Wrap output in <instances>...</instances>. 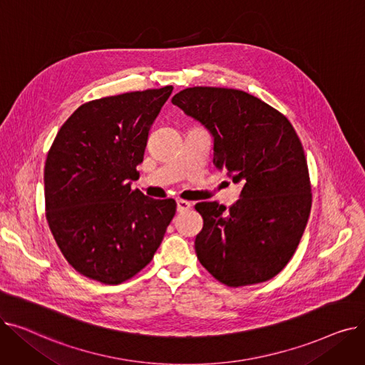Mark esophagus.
<instances>
[{"mask_svg":"<svg viewBox=\"0 0 365 365\" xmlns=\"http://www.w3.org/2000/svg\"><path fill=\"white\" fill-rule=\"evenodd\" d=\"M190 208V202L189 201H185V200H178V212L179 213H183L186 212V210Z\"/></svg>","mask_w":365,"mask_h":365,"instance_id":"esophagus-1","label":"esophagus"}]
</instances>
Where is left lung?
Returning <instances> with one entry per match:
<instances>
[{"label": "left lung", "instance_id": "8db88e82", "mask_svg": "<svg viewBox=\"0 0 365 365\" xmlns=\"http://www.w3.org/2000/svg\"><path fill=\"white\" fill-rule=\"evenodd\" d=\"M171 103L213 138V164L241 185L240 200L198 202L195 252L229 287L274 278L290 262L308 223L312 194L303 146L282 113L235 88L190 87Z\"/></svg>", "mask_w": 365, "mask_h": 365}]
</instances>
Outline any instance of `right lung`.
I'll list each match as a JSON object with an SVG mask.
<instances>
[{
  "mask_svg": "<svg viewBox=\"0 0 365 365\" xmlns=\"http://www.w3.org/2000/svg\"><path fill=\"white\" fill-rule=\"evenodd\" d=\"M171 86L91 101L76 109L48 150L46 216L69 264L103 284H120L152 260L176 213L131 180L143 161L150 125Z\"/></svg>",
  "mask_w": 365,
  "mask_h": 365,
  "instance_id": "right-lung-1",
  "label": "right lung"
}]
</instances>
